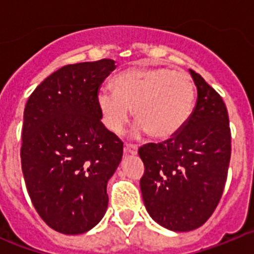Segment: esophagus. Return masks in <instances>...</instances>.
Returning a JSON list of instances; mask_svg holds the SVG:
<instances>
[{"label": "esophagus", "instance_id": "esophagus-1", "mask_svg": "<svg viewBox=\"0 0 254 254\" xmlns=\"http://www.w3.org/2000/svg\"><path fill=\"white\" fill-rule=\"evenodd\" d=\"M123 152L126 155H136L137 154V147L134 145H126L125 149H123Z\"/></svg>", "mask_w": 254, "mask_h": 254}]
</instances>
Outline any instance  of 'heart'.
<instances>
[{
	"mask_svg": "<svg viewBox=\"0 0 254 254\" xmlns=\"http://www.w3.org/2000/svg\"><path fill=\"white\" fill-rule=\"evenodd\" d=\"M113 89H100L96 105L109 132L121 134L132 108L136 136L151 133L159 141L176 137L194 107V85L190 76L163 67H132L113 78Z\"/></svg>",
	"mask_w": 254,
	"mask_h": 254,
	"instance_id": "1",
	"label": "heart"
}]
</instances>
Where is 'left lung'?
I'll use <instances>...</instances> for the list:
<instances>
[{
	"mask_svg": "<svg viewBox=\"0 0 254 254\" xmlns=\"http://www.w3.org/2000/svg\"><path fill=\"white\" fill-rule=\"evenodd\" d=\"M197 87L193 113L176 137L140 147L143 203L152 220L173 232H190L216 208L228 176L232 137L221 96L190 69Z\"/></svg>",
	"mask_w": 254,
	"mask_h": 254,
	"instance_id": "obj_1",
	"label": "left lung"
}]
</instances>
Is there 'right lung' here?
<instances>
[{"mask_svg":"<svg viewBox=\"0 0 254 254\" xmlns=\"http://www.w3.org/2000/svg\"><path fill=\"white\" fill-rule=\"evenodd\" d=\"M113 60L67 64L29 96L21 168L39 216L56 232H89L108 207L107 183L122 160L123 142L102 123L96 94Z\"/></svg>","mask_w":254,"mask_h":254,"instance_id":"obj_1","label":"right lung"}]
</instances>
